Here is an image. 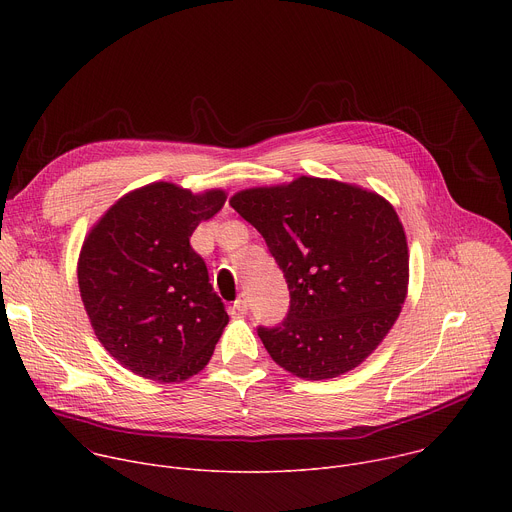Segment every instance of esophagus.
Masks as SVG:
<instances>
[{
    "mask_svg": "<svg viewBox=\"0 0 512 512\" xmlns=\"http://www.w3.org/2000/svg\"><path fill=\"white\" fill-rule=\"evenodd\" d=\"M233 310L237 312V314H247L249 312V300L245 298V296H239L237 300H235V304H233Z\"/></svg>",
    "mask_w": 512,
    "mask_h": 512,
    "instance_id": "obj_1",
    "label": "esophagus"
}]
</instances>
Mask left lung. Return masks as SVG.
<instances>
[{
    "instance_id": "obj_1",
    "label": "left lung",
    "mask_w": 512,
    "mask_h": 512,
    "mask_svg": "<svg viewBox=\"0 0 512 512\" xmlns=\"http://www.w3.org/2000/svg\"><path fill=\"white\" fill-rule=\"evenodd\" d=\"M231 206L261 233L289 289L285 318L257 326L271 358L308 381L358 367L407 294L409 255L395 208L375 192L306 176L243 190Z\"/></svg>"
}]
</instances>
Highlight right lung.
Returning <instances> with one entry per match:
<instances>
[{
    "label": "right lung",
    "instance_id": "obj_1",
    "mask_svg": "<svg viewBox=\"0 0 512 512\" xmlns=\"http://www.w3.org/2000/svg\"><path fill=\"white\" fill-rule=\"evenodd\" d=\"M225 200L156 182L115 202L89 233L81 298L97 338L131 373L178 383L210 360L229 316L190 237Z\"/></svg>",
    "mask_w": 512,
    "mask_h": 512
}]
</instances>
